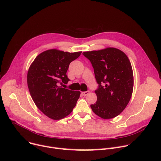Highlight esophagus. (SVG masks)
<instances>
[{"instance_id": "1", "label": "esophagus", "mask_w": 161, "mask_h": 161, "mask_svg": "<svg viewBox=\"0 0 161 161\" xmlns=\"http://www.w3.org/2000/svg\"><path fill=\"white\" fill-rule=\"evenodd\" d=\"M89 93H90V92L88 91H85V92H81V94L83 96H86V95H88Z\"/></svg>"}]
</instances>
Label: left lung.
<instances>
[{"instance_id":"left-lung-1","label":"left lung","mask_w":161,"mask_h":161,"mask_svg":"<svg viewBox=\"0 0 161 161\" xmlns=\"http://www.w3.org/2000/svg\"><path fill=\"white\" fill-rule=\"evenodd\" d=\"M83 54L91 62L99 85L95 91L97 101L91 107L101 118H114L126 108L133 92V70L128 58L114 47Z\"/></svg>"}]
</instances>
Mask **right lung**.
<instances>
[{"label":"right lung","instance_id":"add662e5","mask_svg":"<svg viewBox=\"0 0 161 161\" xmlns=\"http://www.w3.org/2000/svg\"><path fill=\"white\" fill-rule=\"evenodd\" d=\"M81 53L47 50L36 57L29 69L27 81L31 96L38 108L52 119L65 118L76 105L80 92L60 84L70 81L66 75L69 64Z\"/></svg>","mask_w":161,"mask_h":161}]
</instances>
